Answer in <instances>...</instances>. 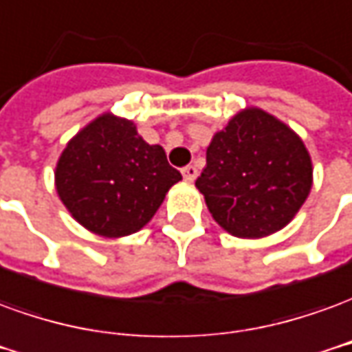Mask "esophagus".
Returning a JSON list of instances; mask_svg holds the SVG:
<instances>
[{
  "instance_id": "obj_1",
  "label": "esophagus",
  "mask_w": 352,
  "mask_h": 352,
  "mask_svg": "<svg viewBox=\"0 0 352 352\" xmlns=\"http://www.w3.org/2000/svg\"><path fill=\"white\" fill-rule=\"evenodd\" d=\"M197 174H199V172H197V168L193 166V164H188L186 168H182V176H184V180H186V182L195 180Z\"/></svg>"
}]
</instances>
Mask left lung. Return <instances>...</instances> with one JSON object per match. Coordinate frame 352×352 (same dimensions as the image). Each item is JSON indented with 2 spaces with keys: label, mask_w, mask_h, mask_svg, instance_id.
Instances as JSON below:
<instances>
[{
  "label": "left lung",
  "mask_w": 352,
  "mask_h": 352,
  "mask_svg": "<svg viewBox=\"0 0 352 352\" xmlns=\"http://www.w3.org/2000/svg\"><path fill=\"white\" fill-rule=\"evenodd\" d=\"M212 218L241 239L286 228L313 186V163L290 126L260 108H244L212 136L195 182Z\"/></svg>",
  "instance_id": "left-lung-1"
}]
</instances>
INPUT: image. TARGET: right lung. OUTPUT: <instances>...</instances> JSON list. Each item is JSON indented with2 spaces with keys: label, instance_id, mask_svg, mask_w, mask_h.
Wrapping results in <instances>:
<instances>
[{
  "label": "right lung",
  "instance_id": "obj_1",
  "mask_svg": "<svg viewBox=\"0 0 352 352\" xmlns=\"http://www.w3.org/2000/svg\"><path fill=\"white\" fill-rule=\"evenodd\" d=\"M180 180L161 146H149L136 124L109 111L66 144L54 170L56 193L74 220L106 239L140 231Z\"/></svg>",
  "mask_w": 352,
  "mask_h": 352
}]
</instances>
